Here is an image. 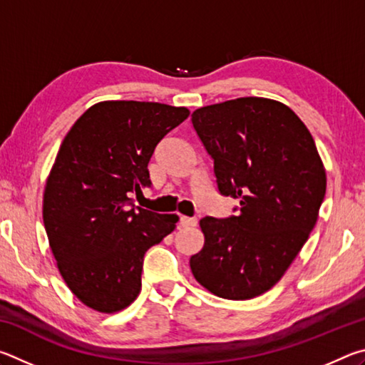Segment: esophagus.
Masks as SVG:
<instances>
[{
  "label": "esophagus",
  "instance_id": "34e87169",
  "mask_svg": "<svg viewBox=\"0 0 365 365\" xmlns=\"http://www.w3.org/2000/svg\"><path fill=\"white\" fill-rule=\"evenodd\" d=\"M180 225L182 227H193V225H196V219L195 217H187V215H182Z\"/></svg>",
  "mask_w": 365,
  "mask_h": 365
}]
</instances>
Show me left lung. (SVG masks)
<instances>
[{
  "mask_svg": "<svg viewBox=\"0 0 365 365\" xmlns=\"http://www.w3.org/2000/svg\"><path fill=\"white\" fill-rule=\"evenodd\" d=\"M193 128L214 160L220 195L240 201L225 219L202 217L195 279L225 299L267 292L317 222L327 177L312 135L285 104L238 98L196 109Z\"/></svg>",
  "mask_w": 365,
  "mask_h": 365,
  "instance_id": "left-lung-1",
  "label": "left lung"
}]
</instances>
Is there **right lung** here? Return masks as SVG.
<instances>
[{
    "mask_svg": "<svg viewBox=\"0 0 365 365\" xmlns=\"http://www.w3.org/2000/svg\"><path fill=\"white\" fill-rule=\"evenodd\" d=\"M187 108L104 101L66 135L43 196V224L58 269L77 298L117 312L141 289L145 252L174 232L178 217L133 205L151 187L148 163Z\"/></svg>",
    "mask_w": 365,
    "mask_h": 365,
    "instance_id": "add662e5",
    "label": "right lung"
}]
</instances>
